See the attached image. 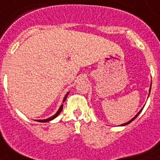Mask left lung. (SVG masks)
Returning a JSON list of instances; mask_svg holds the SVG:
<instances>
[{
  "label": "left lung",
  "instance_id": "1",
  "mask_svg": "<svg viewBox=\"0 0 160 160\" xmlns=\"http://www.w3.org/2000/svg\"><path fill=\"white\" fill-rule=\"evenodd\" d=\"M151 88H152V84H151V87H150V90H149V94H150V92H151ZM142 109H141L140 111H138V114H136V115H135V117H134V118H131V120H130V121H128V122H125V123L122 124V125H121V126H126V125H128V124H129V123H130V122H132L133 120H135V118H137V116H138V114H140V112H141V111H142Z\"/></svg>",
  "mask_w": 160,
  "mask_h": 160
}]
</instances>
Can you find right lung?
<instances>
[{
  "mask_svg": "<svg viewBox=\"0 0 160 160\" xmlns=\"http://www.w3.org/2000/svg\"><path fill=\"white\" fill-rule=\"evenodd\" d=\"M68 94H69V92H68L67 94H66V95H65L64 98H63V102H64L66 101V98H67ZM62 109H63V105H62V106H61V107H60V108L58 109V111H57V113H56V114H55L54 115H53V116L50 117V118H46V119H39V120H36V121H38V122H49V121H51V120H53V118H56V117H57L58 115V114H60L61 112H62Z\"/></svg>",
  "mask_w": 160,
  "mask_h": 160,
  "instance_id": "right-lung-1",
  "label": "right lung"
}]
</instances>
